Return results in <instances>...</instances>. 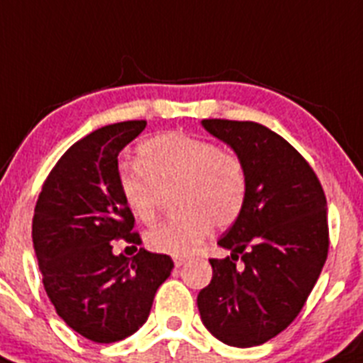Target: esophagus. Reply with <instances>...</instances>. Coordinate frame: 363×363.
Returning <instances> with one entry per match:
<instances>
[{
	"instance_id": "esophagus-1",
	"label": "esophagus",
	"mask_w": 363,
	"mask_h": 363,
	"mask_svg": "<svg viewBox=\"0 0 363 363\" xmlns=\"http://www.w3.org/2000/svg\"><path fill=\"white\" fill-rule=\"evenodd\" d=\"M186 262H188V258H182V256H175V258H174V263H175V267H181V265H184Z\"/></svg>"
}]
</instances>
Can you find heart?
Wrapping results in <instances>:
<instances>
[{"mask_svg": "<svg viewBox=\"0 0 363 363\" xmlns=\"http://www.w3.org/2000/svg\"><path fill=\"white\" fill-rule=\"evenodd\" d=\"M135 164H123L118 174L121 197L132 215L154 223L162 197L172 191V206L179 213L145 236L154 252L189 256L204 243L213 225L229 228L245 208L249 175L243 159L231 148L166 132L138 147Z\"/></svg>", "mask_w": 363, "mask_h": 363, "instance_id": "b5f03b06", "label": "heart"}]
</instances>
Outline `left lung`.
Returning a JSON list of instances; mask_svg holds the SVG:
<instances>
[{"label":"left lung","instance_id":"1","mask_svg":"<svg viewBox=\"0 0 363 363\" xmlns=\"http://www.w3.org/2000/svg\"><path fill=\"white\" fill-rule=\"evenodd\" d=\"M202 125L243 159L249 193L218 242L231 256L209 259L213 279L199 292V311L220 342L252 347L294 323L319 279L330 249L326 195L306 159L265 125Z\"/></svg>","mask_w":363,"mask_h":363}]
</instances>
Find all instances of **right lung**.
<instances>
[{
  "instance_id": "add662e5",
  "label": "right lung",
  "mask_w": 363,
  "mask_h": 363,
  "mask_svg": "<svg viewBox=\"0 0 363 363\" xmlns=\"http://www.w3.org/2000/svg\"><path fill=\"white\" fill-rule=\"evenodd\" d=\"M145 127V120L105 125L71 145L44 181L33 211L44 290L60 319L98 344L140 330L174 269L166 254H113L114 240L141 245L118 186V155Z\"/></svg>"
}]
</instances>
